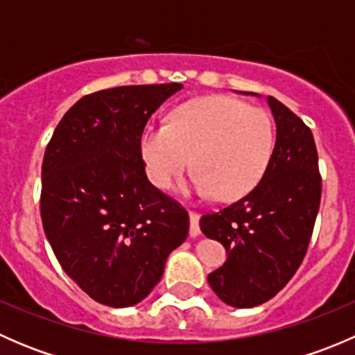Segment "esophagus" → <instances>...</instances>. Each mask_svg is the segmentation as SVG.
I'll return each instance as SVG.
<instances>
[{"mask_svg": "<svg viewBox=\"0 0 355 355\" xmlns=\"http://www.w3.org/2000/svg\"><path fill=\"white\" fill-rule=\"evenodd\" d=\"M189 218H191V228H189V234H191V237H199L200 235L199 214L194 213V211H191V213H189Z\"/></svg>", "mask_w": 355, "mask_h": 355, "instance_id": "esophagus-1", "label": "esophagus"}]
</instances>
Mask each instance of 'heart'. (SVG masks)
<instances>
[{
    "instance_id": "b5f03b06",
    "label": "heart",
    "mask_w": 355,
    "mask_h": 355,
    "mask_svg": "<svg viewBox=\"0 0 355 355\" xmlns=\"http://www.w3.org/2000/svg\"><path fill=\"white\" fill-rule=\"evenodd\" d=\"M141 156L157 189H170L192 164V187L234 200L249 194L270 166L275 125L270 113L228 96H207L182 105L168 125L142 130Z\"/></svg>"
}]
</instances>
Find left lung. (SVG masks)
Instances as JSON below:
<instances>
[{"instance_id":"obj_1","label":"left lung","mask_w":355,"mask_h":355,"mask_svg":"<svg viewBox=\"0 0 355 355\" xmlns=\"http://www.w3.org/2000/svg\"><path fill=\"white\" fill-rule=\"evenodd\" d=\"M268 105L277 142L266 173L244 198L200 218L202 234L228 254L223 266L207 275L209 287L241 309L270 300L295 275L321 200L313 132L278 99L268 96Z\"/></svg>"}]
</instances>
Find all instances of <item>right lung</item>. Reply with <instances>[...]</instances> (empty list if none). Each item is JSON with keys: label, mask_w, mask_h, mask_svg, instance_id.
Listing matches in <instances>:
<instances>
[{"label": "right lung", "mask_w": 355, "mask_h": 355, "mask_svg": "<svg viewBox=\"0 0 355 355\" xmlns=\"http://www.w3.org/2000/svg\"><path fill=\"white\" fill-rule=\"evenodd\" d=\"M182 84L121 85L78 99L42 159L41 218L65 273L96 302L128 307L161 280L189 214L148 180L141 134Z\"/></svg>", "instance_id": "obj_1"}]
</instances>
